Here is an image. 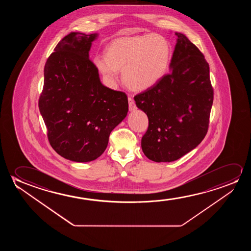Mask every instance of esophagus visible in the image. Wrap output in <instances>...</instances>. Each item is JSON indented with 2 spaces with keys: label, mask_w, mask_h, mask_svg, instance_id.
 <instances>
[{
  "label": "esophagus",
  "mask_w": 251,
  "mask_h": 251,
  "mask_svg": "<svg viewBox=\"0 0 251 251\" xmlns=\"http://www.w3.org/2000/svg\"><path fill=\"white\" fill-rule=\"evenodd\" d=\"M128 107H129V110L130 111H134V110H136V105H135V103H134V101L132 98H128Z\"/></svg>",
  "instance_id": "1"
}]
</instances>
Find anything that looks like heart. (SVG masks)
<instances>
[{
	"label": "heart",
	"mask_w": 251,
	"mask_h": 251,
	"mask_svg": "<svg viewBox=\"0 0 251 251\" xmlns=\"http://www.w3.org/2000/svg\"><path fill=\"white\" fill-rule=\"evenodd\" d=\"M171 59L170 42L161 35L149 33L117 38L107 46L106 54H97L93 61L109 86H116L122 70L124 84L141 92L164 78Z\"/></svg>",
	"instance_id": "b5f03b06"
}]
</instances>
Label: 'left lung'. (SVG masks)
I'll list each match as a JSON object with an SVG mask.
<instances>
[{
    "label": "left lung",
    "mask_w": 251,
    "mask_h": 251,
    "mask_svg": "<svg viewBox=\"0 0 251 251\" xmlns=\"http://www.w3.org/2000/svg\"><path fill=\"white\" fill-rule=\"evenodd\" d=\"M175 34L170 74L134 98L149 121L142 151L158 163L177 160L202 141L213 105L208 63L185 35Z\"/></svg>",
    "instance_id": "8db88e82"
}]
</instances>
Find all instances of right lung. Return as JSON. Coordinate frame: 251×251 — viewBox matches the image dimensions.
<instances>
[{"label": "right lung", "mask_w": 251, "mask_h": 251, "mask_svg": "<svg viewBox=\"0 0 251 251\" xmlns=\"http://www.w3.org/2000/svg\"><path fill=\"white\" fill-rule=\"evenodd\" d=\"M98 37L70 32L45 63L38 107L52 148L71 161H93L103 154L110 132L128 111L127 95L103 86L90 61Z\"/></svg>", "instance_id": "add662e5"}]
</instances>
